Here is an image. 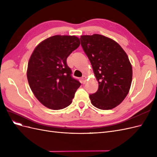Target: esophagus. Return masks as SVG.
<instances>
[{
	"label": "esophagus",
	"mask_w": 157,
	"mask_h": 157,
	"mask_svg": "<svg viewBox=\"0 0 157 157\" xmlns=\"http://www.w3.org/2000/svg\"><path fill=\"white\" fill-rule=\"evenodd\" d=\"M82 81L83 84L86 83V76H84V75L82 76Z\"/></svg>",
	"instance_id": "34e87169"
}]
</instances>
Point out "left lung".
I'll use <instances>...</instances> for the list:
<instances>
[{"label": "left lung", "mask_w": 157, "mask_h": 157, "mask_svg": "<svg viewBox=\"0 0 157 157\" xmlns=\"http://www.w3.org/2000/svg\"><path fill=\"white\" fill-rule=\"evenodd\" d=\"M81 46L92 64L99 86L90 95L92 105L102 110L116 107L129 92L132 67L117 42L101 35L80 36Z\"/></svg>", "instance_id": "1"}]
</instances>
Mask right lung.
Returning a JSON list of instances; mask_svg holds the SVG:
<instances>
[{
  "label": "right lung",
  "instance_id": "1",
  "mask_svg": "<svg viewBox=\"0 0 157 157\" xmlns=\"http://www.w3.org/2000/svg\"><path fill=\"white\" fill-rule=\"evenodd\" d=\"M80 44L75 36L55 35L41 42L32 53L27 71L28 82L45 107L59 110L72 102L81 84L71 76L67 58Z\"/></svg>",
  "mask_w": 157,
  "mask_h": 157
}]
</instances>
